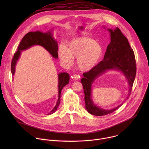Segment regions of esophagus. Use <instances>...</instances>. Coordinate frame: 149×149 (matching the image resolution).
<instances>
[{
  "label": "esophagus",
  "instance_id": "1",
  "mask_svg": "<svg viewBox=\"0 0 149 149\" xmlns=\"http://www.w3.org/2000/svg\"><path fill=\"white\" fill-rule=\"evenodd\" d=\"M80 78V76L78 74H74L73 75V78L75 80H78Z\"/></svg>",
  "mask_w": 149,
  "mask_h": 149
}]
</instances>
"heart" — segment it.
<instances>
[{"mask_svg":"<svg viewBox=\"0 0 149 149\" xmlns=\"http://www.w3.org/2000/svg\"><path fill=\"white\" fill-rule=\"evenodd\" d=\"M62 61L71 65L73 58L78 59L79 68L87 71L93 68L99 62L102 54V47L93 39L82 37L71 40L68 48L61 47L58 51Z\"/></svg>","mask_w":149,"mask_h":149,"instance_id":"1","label":"heart"}]
</instances>
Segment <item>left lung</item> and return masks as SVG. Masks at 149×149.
<instances>
[{
    "mask_svg": "<svg viewBox=\"0 0 149 149\" xmlns=\"http://www.w3.org/2000/svg\"><path fill=\"white\" fill-rule=\"evenodd\" d=\"M108 31L110 33L111 42L107 48L103 60L90 71L83 73L84 77L81 79L85 94L86 109L90 114L97 116L110 114L120 107L123 103L109 110L97 107L91 99V86L95 79L107 70H116L121 71L129 83V94L126 98L128 99L136 74L134 53L128 40L118 28L114 30L108 29Z\"/></svg>",
    "mask_w": 149,
    "mask_h": 149,
    "instance_id": "obj_1",
    "label": "left lung"
}]
</instances>
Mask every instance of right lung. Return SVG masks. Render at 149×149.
I'll return each mask as SVG.
<instances>
[{
	"instance_id": "right-lung-1",
	"label": "right lung",
	"mask_w": 149,
	"mask_h": 149,
	"mask_svg": "<svg viewBox=\"0 0 149 149\" xmlns=\"http://www.w3.org/2000/svg\"><path fill=\"white\" fill-rule=\"evenodd\" d=\"M51 32L43 33L40 31L30 32L26 33L22 39L21 40L20 44L17 49V51L15 53L11 62V72L13 75L15 72V66L17 61L18 60L21 51L29 48L35 45H40L46 49L54 58H58V44L57 42L52 37ZM70 75L67 72H61L58 74V99L56 105L52 110L47 115L53 114L56 111L58 105L60 103L61 93L63 87L69 83Z\"/></svg>"
}]
</instances>
